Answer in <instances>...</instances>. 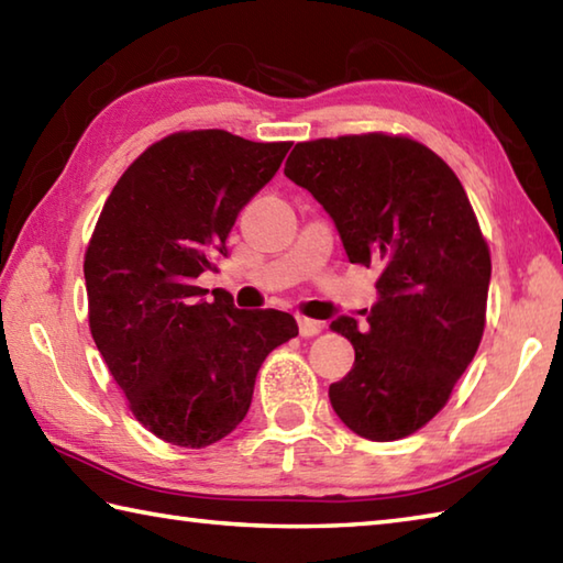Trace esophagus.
I'll return each instance as SVG.
<instances>
[{
  "instance_id": "obj_1",
  "label": "esophagus",
  "mask_w": 563,
  "mask_h": 563,
  "mask_svg": "<svg viewBox=\"0 0 563 563\" xmlns=\"http://www.w3.org/2000/svg\"><path fill=\"white\" fill-rule=\"evenodd\" d=\"M298 327H300V334L302 336H317V334L324 330L322 322L310 320V317H298Z\"/></svg>"
}]
</instances>
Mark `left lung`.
Masks as SVG:
<instances>
[{
	"mask_svg": "<svg viewBox=\"0 0 563 563\" xmlns=\"http://www.w3.org/2000/svg\"><path fill=\"white\" fill-rule=\"evenodd\" d=\"M285 177L330 213L346 258L382 271L369 327L332 322L354 346L330 386L334 413L369 441L411 435L448 404L485 330L493 263L463 184L433 150L384 132L298 142Z\"/></svg>",
	"mask_w": 563,
	"mask_h": 563,
	"instance_id": "1",
	"label": "left lung"
}]
</instances>
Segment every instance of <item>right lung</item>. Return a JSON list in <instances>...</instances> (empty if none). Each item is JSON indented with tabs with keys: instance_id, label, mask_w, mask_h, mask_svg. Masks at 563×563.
I'll use <instances>...</instances> for the list:
<instances>
[{
	"instance_id": "1",
	"label": "right lung",
	"mask_w": 563,
	"mask_h": 563,
	"mask_svg": "<svg viewBox=\"0 0 563 563\" xmlns=\"http://www.w3.org/2000/svg\"><path fill=\"white\" fill-rule=\"evenodd\" d=\"M288 150L227 130L175 132L132 162L100 211L84 261L90 334L130 411L172 445L227 438L265 356L298 334L288 312L239 310L227 290L207 302L197 285Z\"/></svg>"
}]
</instances>
